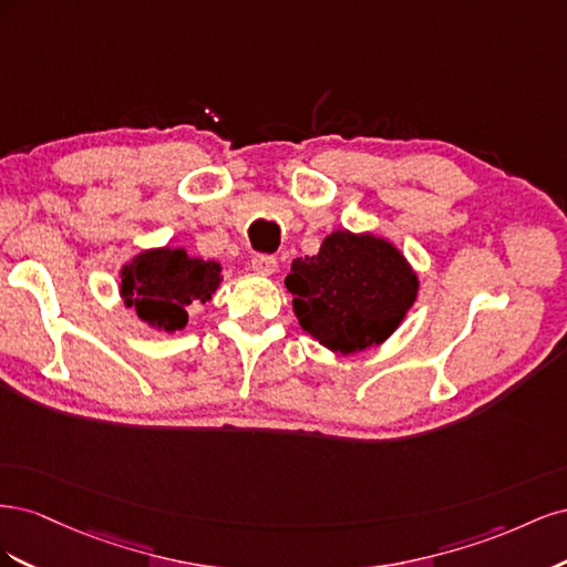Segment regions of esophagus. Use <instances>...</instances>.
<instances>
[{
	"label": "esophagus",
	"mask_w": 567,
	"mask_h": 567,
	"mask_svg": "<svg viewBox=\"0 0 567 567\" xmlns=\"http://www.w3.org/2000/svg\"><path fill=\"white\" fill-rule=\"evenodd\" d=\"M250 267H252V271L269 277V274L277 271V257H274V255H255L250 260Z\"/></svg>",
	"instance_id": "1"
}]
</instances>
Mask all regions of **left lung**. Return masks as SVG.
Instances as JSON below:
<instances>
[{
  "label": "left lung",
  "mask_w": 567,
  "mask_h": 567,
  "mask_svg": "<svg viewBox=\"0 0 567 567\" xmlns=\"http://www.w3.org/2000/svg\"><path fill=\"white\" fill-rule=\"evenodd\" d=\"M302 331L336 354H357L400 329L419 296V274L383 236L336 229L319 252L296 257L286 277Z\"/></svg>",
  "instance_id": "obj_1"
}]
</instances>
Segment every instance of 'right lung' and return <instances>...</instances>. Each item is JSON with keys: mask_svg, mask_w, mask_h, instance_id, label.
Segmentation results:
<instances>
[{"mask_svg": "<svg viewBox=\"0 0 567 567\" xmlns=\"http://www.w3.org/2000/svg\"><path fill=\"white\" fill-rule=\"evenodd\" d=\"M221 279L225 277L217 260L161 246L136 252L120 267L117 293L127 310H134L151 329L177 333L188 321V305L210 300Z\"/></svg>", "mask_w": 567, "mask_h": 567, "instance_id": "obj_1", "label": "right lung"}]
</instances>
